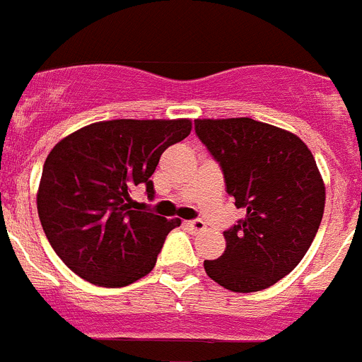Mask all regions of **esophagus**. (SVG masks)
<instances>
[{
  "label": "esophagus",
  "mask_w": 362,
  "mask_h": 362,
  "mask_svg": "<svg viewBox=\"0 0 362 362\" xmlns=\"http://www.w3.org/2000/svg\"><path fill=\"white\" fill-rule=\"evenodd\" d=\"M188 226H190V230L192 232H203V230H206V223H204V221H201V219H196V221H188L187 223Z\"/></svg>",
  "instance_id": "34e87169"
}]
</instances>
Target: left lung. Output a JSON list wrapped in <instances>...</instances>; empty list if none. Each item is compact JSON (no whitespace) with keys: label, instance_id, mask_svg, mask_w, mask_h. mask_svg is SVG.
Here are the masks:
<instances>
[{"label":"left lung","instance_id":"1","mask_svg":"<svg viewBox=\"0 0 362 362\" xmlns=\"http://www.w3.org/2000/svg\"><path fill=\"white\" fill-rule=\"evenodd\" d=\"M196 134L246 212L204 272L232 292L268 288L300 263L321 225L326 190L313 153L296 134L250 117L196 119Z\"/></svg>","mask_w":362,"mask_h":362}]
</instances>
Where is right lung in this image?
Wrapping results in <instances>:
<instances>
[{"label": "right lung", "mask_w": 362, "mask_h": 362, "mask_svg": "<svg viewBox=\"0 0 362 362\" xmlns=\"http://www.w3.org/2000/svg\"><path fill=\"white\" fill-rule=\"evenodd\" d=\"M190 119H112L86 124L45 159L37 216L63 263L81 279L119 288L152 272L165 238L181 225L134 209L136 187L153 196L159 158L190 134Z\"/></svg>", "instance_id": "right-lung-1"}]
</instances>
